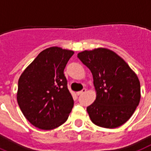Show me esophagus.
<instances>
[{
	"instance_id": "esophagus-1",
	"label": "esophagus",
	"mask_w": 151,
	"mask_h": 151,
	"mask_svg": "<svg viewBox=\"0 0 151 151\" xmlns=\"http://www.w3.org/2000/svg\"><path fill=\"white\" fill-rule=\"evenodd\" d=\"M86 91H87L86 88H83V89H82L81 91H78V92H77V95H82V94H84V93L86 92Z\"/></svg>"
}]
</instances>
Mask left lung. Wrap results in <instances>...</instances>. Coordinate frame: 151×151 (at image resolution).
I'll use <instances>...</instances> for the list:
<instances>
[{
  "mask_svg": "<svg viewBox=\"0 0 151 151\" xmlns=\"http://www.w3.org/2000/svg\"><path fill=\"white\" fill-rule=\"evenodd\" d=\"M78 57L93 76L96 99L87 107L94 124L114 129L127 122L140 100V84L136 73L112 50L97 48L79 52Z\"/></svg>",
  "mask_w": 151,
  "mask_h": 151,
  "instance_id": "left-lung-1",
  "label": "left lung"
}]
</instances>
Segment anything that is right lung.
I'll list each match as a JSON object with an SVG mask.
<instances>
[{"label": "right lung", "mask_w": 151, "mask_h": 151, "mask_svg": "<svg viewBox=\"0 0 151 151\" xmlns=\"http://www.w3.org/2000/svg\"><path fill=\"white\" fill-rule=\"evenodd\" d=\"M74 52L47 48L25 68L18 79L17 101L31 124L50 130L64 123L73 106L63 70Z\"/></svg>", "instance_id": "obj_1"}]
</instances>
